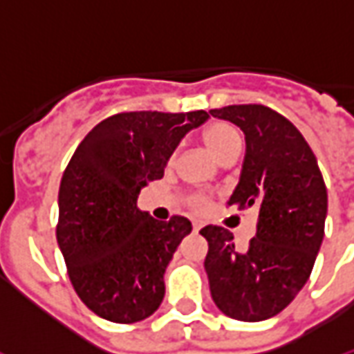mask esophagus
Instances as JSON below:
<instances>
[{
	"mask_svg": "<svg viewBox=\"0 0 354 354\" xmlns=\"http://www.w3.org/2000/svg\"><path fill=\"white\" fill-rule=\"evenodd\" d=\"M199 230H201V224H197V222H195V224H194V232H199Z\"/></svg>",
	"mask_w": 354,
	"mask_h": 354,
	"instance_id": "esophagus-1",
	"label": "esophagus"
}]
</instances>
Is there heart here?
<instances>
[{
	"label": "heart",
	"instance_id": "heart-1",
	"mask_svg": "<svg viewBox=\"0 0 354 354\" xmlns=\"http://www.w3.org/2000/svg\"><path fill=\"white\" fill-rule=\"evenodd\" d=\"M201 138L207 149L218 160L226 159L234 153L239 155L241 151V136L237 132L236 126L228 124V122H212L203 130ZM187 203L195 211H203V207L207 205V199L203 195H189Z\"/></svg>",
	"mask_w": 354,
	"mask_h": 354
}]
</instances>
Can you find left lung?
I'll return each instance as SVG.
<instances>
[{
    "label": "left lung",
    "instance_id": "obj_1",
    "mask_svg": "<svg viewBox=\"0 0 354 354\" xmlns=\"http://www.w3.org/2000/svg\"><path fill=\"white\" fill-rule=\"evenodd\" d=\"M245 134V159L228 205L259 209L257 236L237 251L222 226L209 241L205 270L214 305L234 320L261 322L281 313L308 280L324 239L328 192L313 149L288 118L264 105L209 111Z\"/></svg>",
    "mask_w": 354,
    "mask_h": 354
}]
</instances>
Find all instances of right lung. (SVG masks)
Wrapping results in <instances>:
<instances>
[{"label": "right lung", "mask_w": 354, "mask_h": 354, "mask_svg": "<svg viewBox=\"0 0 354 354\" xmlns=\"http://www.w3.org/2000/svg\"><path fill=\"white\" fill-rule=\"evenodd\" d=\"M207 118V111L118 113L84 138L65 169L57 243L74 291L109 322H140L162 303V276L192 222L151 218L138 195Z\"/></svg>", "instance_id": "obj_1"}]
</instances>
